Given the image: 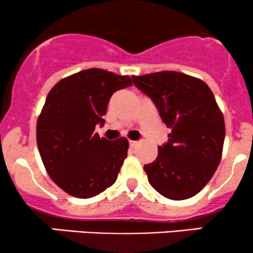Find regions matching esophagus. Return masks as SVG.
<instances>
[{"label":"esophagus","mask_w":253,"mask_h":253,"mask_svg":"<svg viewBox=\"0 0 253 253\" xmlns=\"http://www.w3.org/2000/svg\"><path fill=\"white\" fill-rule=\"evenodd\" d=\"M138 145V141H134V140H129V146L132 147V149H134V147Z\"/></svg>","instance_id":"esophagus-1"}]
</instances>
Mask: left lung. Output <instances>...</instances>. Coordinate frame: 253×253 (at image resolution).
Listing matches in <instances>:
<instances>
[{"label":"left lung","mask_w":253,"mask_h":253,"mask_svg":"<svg viewBox=\"0 0 253 253\" xmlns=\"http://www.w3.org/2000/svg\"><path fill=\"white\" fill-rule=\"evenodd\" d=\"M132 78L171 129L156 161L144 167L150 184L170 200L195 196L211 181L222 156L225 120L213 92L200 78L177 71Z\"/></svg>","instance_id":"8db88e82"}]
</instances>
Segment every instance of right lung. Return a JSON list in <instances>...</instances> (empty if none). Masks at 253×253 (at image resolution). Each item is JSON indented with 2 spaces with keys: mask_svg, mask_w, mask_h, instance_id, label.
Here are the masks:
<instances>
[{
  "mask_svg": "<svg viewBox=\"0 0 253 253\" xmlns=\"http://www.w3.org/2000/svg\"><path fill=\"white\" fill-rule=\"evenodd\" d=\"M132 84L129 76L92 68L63 78L48 92L37 144L48 176L69 195L89 199L117 181L128 140L112 141L94 130L104 124L110 96Z\"/></svg>",
  "mask_w": 253,
  "mask_h": 253,
  "instance_id": "1",
  "label": "right lung"
}]
</instances>
